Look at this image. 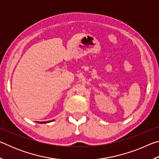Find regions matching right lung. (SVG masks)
<instances>
[{"label": "right lung", "mask_w": 159, "mask_h": 159, "mask_svg": "<svg viewBox=\"0 0 159 159\" xmlns=\"http://www.w3.org/2000/svg\"><path fill=\"white\" fill-rule=\"evenodd\" d=\"M54 120H49V121H44V122H37V123H50L51 121H53Z\"/></svg>", "instance_id": "right-lung-1"}]
</instances>
